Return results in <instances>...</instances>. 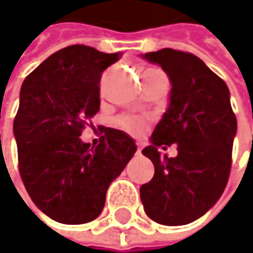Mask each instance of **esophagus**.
Listing matches in <instances>:
<instances>
[{"label": "esophagus", "instance_id": "esophagus-1", "mask_svg": "<svg viewBox=\"0 0 253 253\" xmlns=\"http://www.w3.org/2000/svg\"><path fill=\"white\" fill-rule=\"evenodd\" d=\"M140 152H142V148H140V145H137V151H136V154H137V155H140Z\"/></svg>", "mask_w": 253, "mask_h": 253}]
</instances>
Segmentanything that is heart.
I'll list each match as a JSON object with an SVG mask.
<instances>
[{
    "mask_svg": "<svg viewBox=\"0 0 253 253\" xmlns=\"http://www.w3.org/2000/svg\"><path fill=\"white\" fill-rule=\"evenodd\" d=\"M119 125L123 127L125 130L130 131V133H134V134L142 133L143 128H145V122L140 120V119H136V117H126V119H122V120H119Z\"/></svg>",
    "mask_w": 253,
    "mask_h": 253,
    "instance_id": "obj_1",
    "label": "heart"
}]
</instances>
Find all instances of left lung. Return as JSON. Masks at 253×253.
<instances>
[{
	"instance_id": "8db88e82",
	"label": "left lung",
	"mask_w": 253,
	"mask_h": 253,
	"mask_svg": "<svg viewBox=\"0 0 253 253\" xmlns=\"http://www.w3.org/2000/svg\"><path fill=\"white\" fill-rule=\"evenodd\" d=\"M170 79V102L142 151L155 173L140 186L146 215L164 226L189 224L207 214L223 195L237 131L230 90L201 58L164 48L142 54ZM177 145V157H163L158 146Z\"/></svg>"
}]
</instances>
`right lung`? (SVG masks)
Masks as SVG:
<instances>
[{
    "mask_svg": "<svg viewBox=\"0 0 253 253\" xmlns=\"http://www.w3.org/2000/svg\"><path fill=\"white\" fill-rule=\"evenodd\" d=\"M120 57L72 45L49 55L22 84L13 126L19 171L33 204L54 221L95 220L111 181L136 152L134 140L117 128L107 127L96 146L80 139L99 111L101 75Z\"/></svg>",
    "mask_w": 253,
    "mask_h": 253,
    "instance_id": "1",
    "label": "right lung"
}]
</instances>
